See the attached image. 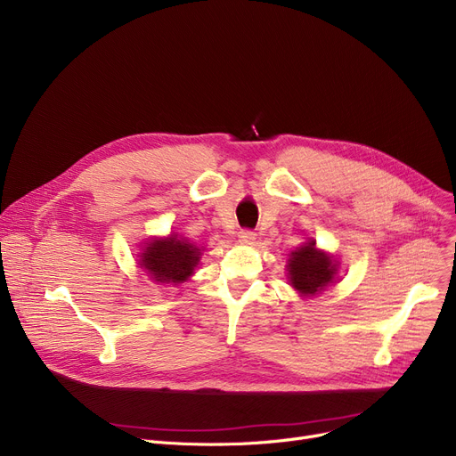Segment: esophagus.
<instances>
[{"mask_svg":"<svg viewBox=\"0 0 456 456\" xmlns=\"http://www.w3.org/2000/svg\"><path fill=\"white\" fill-rule=\"evenodd\" d=\"M255 236H256V234H255L251 229H242L240 232H238V238H240V242H242V244H248V246L255 242Z\"/></svg>","mask_w":456,"mask_h":456,"instance_id":"esophagus-1","label":"esophagus"}]
</instances>
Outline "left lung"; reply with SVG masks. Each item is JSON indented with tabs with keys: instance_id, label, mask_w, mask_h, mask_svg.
<instances>
[{
	"instance_id": "obj_1",
	"label": "left lung",
	"mask_w": 456,
	"mask_h": 456,
	"mask_svg": "<svg viewBox=\"0 0 456 456\" xmlns=\"http://www.w3.org/2000/svg\"><path fill=\"white\" fill-rule=\"evenodd\" d=\"M290 282L303 296L322 292L337 275V265L329 255L316 249V242H308L292 253L289 260Z\"/></svg>"
}]
</instances>
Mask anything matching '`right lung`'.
<instances>
[{"mask_svg":"<svg viewBox=\"0 0 456 456\" xmlns=\"http://www.w3.org/2000/svg\"><path fill=\"white\" fill-rule=\"evenodd\" d=\"M201 251L186 240L170 236L167 240H153L140 253V268L148 270L157 282L179 284L186 281L198 266Z\"/></svg>","mask_w":456,"mask_h":456,"instance_id":"1","label":"right lung"}]
</instances>
